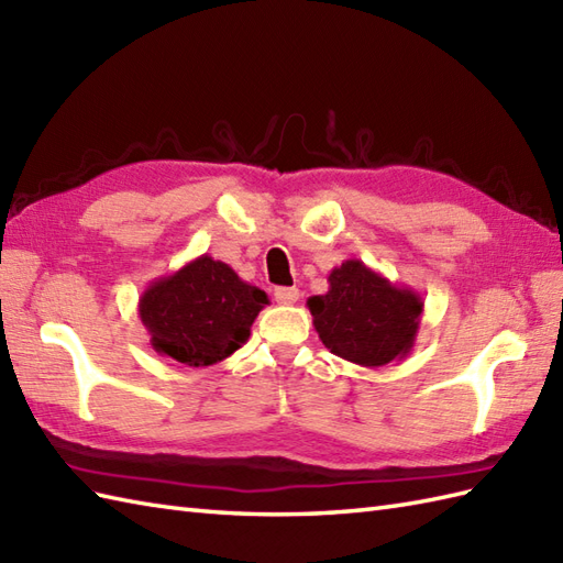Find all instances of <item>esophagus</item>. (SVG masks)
Returning <instances> with one entry per match:
<instances>
[{
  "instance_id": "esophagus-1",
  "label": "esophagus",
  "mask_w": 563,
  "mask_h": 563,
  "mask_svg": "<svg viewBox=\"0 0 563 563\" xmlns=\"http://www.w3.org/2000/svg\"><path fill=\"white\" fill-rule=\"evenodd\" d=\"M276 302L278 305H295L299 299V290L297 287H276Z\"/></svg>"
}]
</instances>
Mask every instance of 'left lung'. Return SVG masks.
I'll list each match as a JSON object with an SVG mask.
<instances>
[{
	"mask_svg": "<svg viewBox=\"0 0 563 563\" xmlns=\"http://www.w3.org/2000/svg\"><path fill=\"white\" fill-rule=\"evenodd\" d=\"M321 343L360 367H384L415 347L422 297L382 273L347 258L329 273V292L307 299Z\"/></svg>",
	"mask_w": 563,
	"mask_h": 563,
	"instance_id": "1",
	"label": "left lung"
}]
</instances>
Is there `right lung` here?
<instances>
[{
	"label": "right lung",
	"instance_id": "right-lung-1",
	"mask_svg": "<svg viewBox=\"0 0 563 563\" xmlns=\"http://www.w3.org/2000/svg\"><path fill=\"white\" fill-rule=\"evenodd\" d=\"M268 295L244 283L228 264L201 254L153 280L139 297L151 347L187 367H211L250 341Z\"/></svg>",
	"mask_w": 563,
	"mask_h": 563
}]
</instances>
